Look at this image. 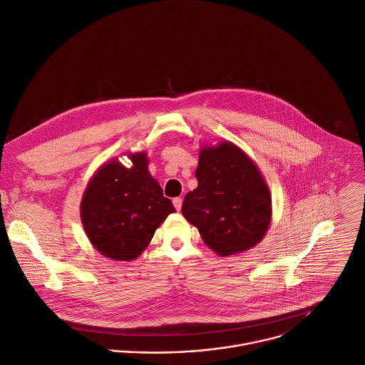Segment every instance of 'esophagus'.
<instances>
[{
  "instance_id": "obj_1",
  "label": "esophagus",
  "mask_w": 365,
  "mask_h": 365,
  "mask_svg": "<svg viewBox=\"0 0 365 365\" xmlns=\"http://www.w3.org/2000/svg\"><path fill=\"white\" fill-rule=\"evenodd\" d=\"M173 204H174L175 210H177V211H180V210H181V207H182V200H181L180 197H175V198L173 200Z\"/></svg>"
}]
</instances>
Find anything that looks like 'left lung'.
<instances>
[{
  "mask_svg": "<svg viewBox=\"0 0 365 365\" xmlns=\"http://www.w3.org/2000/svg\"><path fill=\"white\" fill-rule=\"evenodd\" d=\"M198 187L181 208L204 242L228 257L255 247L271 222V195L254 161L235 144L201 147L195 170Z\"/></svg>",
  "mask_w": 365,
  "mask_h": 365,
  "instance_id": "obj_1",
  "label": "left lung"
}]
</instances>
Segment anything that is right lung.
Returning <instances> with one entry per match:
<instances>
[{"instance_id":"add662e5","label":"right lung","mask_w":365,"mask_h":365,"mask_svg":"<svg viewBox=\"0 0 365 365\" xmlns=\"http://www.w3.org/2000/svg\"><path fill=\"white\" fill-rule=\"evenodd\" d=\"M131 167L118 158L101 165L81 200V221L94 248L115 261L135 259L155 230L175 212L171 200L148 171L147 153L128 154Z\"/></svg>"}]
</instances>
